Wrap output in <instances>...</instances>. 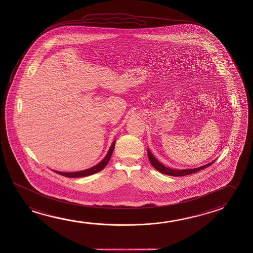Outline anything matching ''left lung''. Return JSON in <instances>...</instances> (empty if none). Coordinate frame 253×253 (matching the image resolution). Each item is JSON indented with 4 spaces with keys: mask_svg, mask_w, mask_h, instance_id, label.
Here are the masks:
<instances>
[{
    "mask_svg": "<svg viewBox=\"0 0 253 253\" xmlns=\"http://www.w3.org/2000/svg\"><path fill=\"white\" fill-rule=\"evenodd\" d=\"M147 155L149 158L150 163L152 164V166L155 169L158 170L159 172H161L162 174L173 175V176H183V175H187V174H193V173H196L199 170L206 169V168L210 166L213 162H215V160H214V161H212V162L208 163L205 166L199 167V168H196V169H170V168L165 167L161 162H158L156 158L153 156L149 149H147Z\"/></svg>",
    "mask_w": 253,
    "mask_h": 253,
    "instance_id": "1",
    "label": "left lung"
}]
</instances>
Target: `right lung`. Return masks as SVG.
Wrapping results in <instances>:
<instances>
[{"mask_svg": "<svg viewBox=\"0 0 253 253\" xmlns=\"http://www.w3.org/2000/svg\"><path fill=\"white\" fill-rule=\"evenodd\" d=\"M115 144H116V140L113 141L112 145L110 146V148L108 150V153L106 155V157L104 158L103 160L98 163L96 166L92 167L91 169H88L82 170V171H78V172H59V171H55L54 170L55 173H57L59 174H62L63 176H66V177H71V178H75V177H84V176H87V175H91V174H95L100 172L101 170L103 169L105 167L107 166L111 155H112L113 151L115 148Z\"/></svg>", "mask_w": 253, "mask_h": 253, "instance_id": "add662e5", "label": "right lung"}]
</instances>
